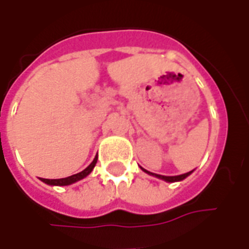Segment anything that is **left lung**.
<instances>
[{"instance_id":"1","label":"left lung","mask_w":249,"mask_h":249,"mask_svg":"<svg viewBox=\"0 0 249 249\" xmlns=\"http://www.w3.org/2000/svg\"><path fill=\"white\" fill-rule=\"evenodd\" d=\"M144 172L149 173V175H152V176H155V178H161V180H164V181H168V183H175V181H181V180H184L185 178H188L191 173H192V171L191 172H187L184 173V175H178V176H161V175H156V173H151L148 172V171H145V169H142Z\"/></svg>"}]
</instances>
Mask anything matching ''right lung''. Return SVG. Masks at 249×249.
<instances>
[{"label":"right lung","instance_id":"obj_1","mask_svg":"<svg viewBox=\"0 0 249 249\" xmlns=\"http://www.w3.org/2000/svg\"><path fill=\"white\" fill-rule=\"evenodd\" d=\"M96 162H97V156L94 157V160L90 162V165L85 168L82 172L76 173V175H71V176L65 178H54V180H51V178H41V180H42L45 184H49V185H71V184L76 183V181H78V180H81V178H87L88 175L93 171V168H94V165H96Z\"/></svg>","mask_w":249,"mask_h":249}]
</instances>
